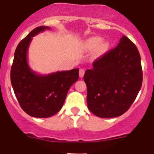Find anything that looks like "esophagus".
Instances as JSON below:
<instances>
[{"label":"esophagus","mask_w":154,"mask_h":154,"mask_svg":"<svg viewBox=\"0 0 154 154\" xmlns=\"http://www.w3.org/2000/svg\"><path fill=\"white\" fill-rule=\"evenodd\" d=\"M84 74H85V70L83 69H81L79 70V77L80 78H82L84 76Z\"/></svg>","instance_id":"obj_1"}]
</instances>
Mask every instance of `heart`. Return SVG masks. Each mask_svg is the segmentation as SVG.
Returning a JSON list of instances; mask_svg holds the SVG:
<instances>
[{
  "label": "heart",
  "mask_w": 154,
  "mask_h": 154,
  "mask_svg": "<svg viewBox=\"0 0 154 154\" xmlns=\"http://www.w3.org/2000/svg\"><path fill=\"white\" fill-rule=\"evenodd\" d=\"M85 48L87 50H94L96 48L97 55H101L108 51L109 43L108 42H103V38L100 37H92L85 41Z\"/></svg>",
  "instance_id": "heart-1"
}]
</instances>
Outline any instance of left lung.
<instances>
[{
  "label": "left lung",
  "mask_w": 154,
  "mask_h": 154,
  "mask_svg": "<svg viewBox=\"0 0 154 154\" xmlns=\"http://www.w3.org/2000/svg\"><path fill=\"white\" fill-rule=\"evenodd\" d=\"M87 105L101 118L117 117L129 109L140 90L143 72L140 55L123 35L117 46L97 58L84 75Z\"/></svg>",
  "instance_id": "obj_1"
}]
</instances>
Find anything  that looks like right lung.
Segmentation results:
<instances>
[{
  "mask_svg": "<svg viewBox=\"0 0 154 154\" xmlns=\"http://www.w3.org/2000/svg\"><path fill=\"white\" fill-rule=\"evenodd\" d=\"M49 29L38 27L21 41L11 70V82L17 101L32 117L48 118L57 113L63 106L70 87L79 78V69L40 75L29 67L28 51L32 38Z\"/></svg>",
  "mask_w": 154,
  "mask_h": 154,
  "instance_id": "add662e5",
  "label": "right lung"
}]
</instances>
